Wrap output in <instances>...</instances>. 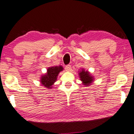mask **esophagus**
Wrapping results in <instances>:
<instances>
[{"instance_id":"1","label":"esophagus","mask_w":134,"mask_h":134,"mask_svg":"<svg viewBox=\"0 0 134 134\" xmlns=\"http://www.w3.org/2000/svg\"><path fill=\"white\" fill-rule=\"evenodd\" d=\"M65 70L67 71H70L71 70V67L70 65H67L65 66Z\"/></svg>"}]
</instances>
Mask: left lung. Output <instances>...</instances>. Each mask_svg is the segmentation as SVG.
<instances>
[{
	"label": "left lung",
	"instance_id": "8db88e82",
	"mask_svg": "<svg viewBox=\"0 0 134 134\" xmlns=\"http://www.w3.org/2000/svg\"><path fill=\"white\" fill-rule=\"evenodd\" d=\"M79 76H80V80L82 82V84L86 86L91 85L94 80V78L91 76L90 73L88 71H85V70L83 69H82L80 71Z\"/></svg>",
	"mask_w": 134,
	"mask_h": 134
}]
</instances>
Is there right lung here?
I'll return each instance as SVG.
<instances>
[{
  "label": "right lung",
  "mask_w": 134,
  "mask_h": 134,
  "mask_svg": "<svg viewBox=\"0 0 134 134\" xmlns=\"http://www.w3.org/2000/svg\"><path fill=\"white\" fill-rule=\"evenodd\" d=\"M63 70V67L61 65L48 67L46 74L41 77V83L47 88H52V86L57 80L58 74Z\"/></svg>",
  "instance_id": "1"
}]
</instances>
